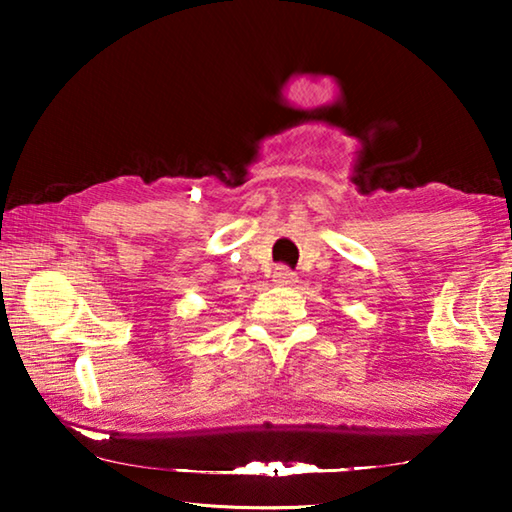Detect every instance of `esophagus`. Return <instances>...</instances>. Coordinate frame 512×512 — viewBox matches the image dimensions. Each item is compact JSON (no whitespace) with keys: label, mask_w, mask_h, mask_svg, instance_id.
<instances>
[{"label":"esophagus","mask_w":512,"mask_h":512,"mask_svg":"<svg viewBox=\"0 0 512 512\" xmlns=\"http://www.w3.org/2000/svg\"><path fill=\"white\" fill-rule=\"evenodd\" d=\"M273 282L280 284V287H289V284L296 282V273L289 266H277L273 271Z\"/></svg>","instance_id":"1"}]
</instances>
